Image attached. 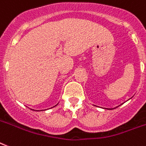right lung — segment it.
Returning <instances> with one entry per match:
<instances>
[{
    "instance_id": "obj_1",
    "label": "right lung",
    "mask_w": 146,
    "mask_h": 146,
    "mask_svg": "<svg viewBox=\"0 0 146 146\" xmlns=\"http://www.w3.org/2000/svg\"><path fill=\"white\" fill-rule=\"evenodd\" d=\"M34 111H35V110H34ZM42 111V110H41Z\"/></svg>"
}]
</instances>
